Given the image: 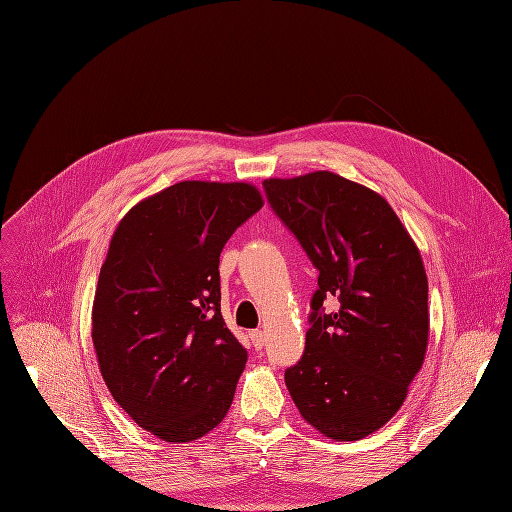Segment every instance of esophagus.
<instances>
[{
  "instance_id": "obj_1",
  "label": "esophagus",
  "mask_w": 512,
  "mask_h": 512,
  "mask_svg": "<svg viewBox=\"0 0 512 512\" xmlns=\"http://www.w3.org/2000/svg\"><path fill=\"white\" fill-rule=\"evenodd\" d=\"M249 338H251V342H253V346L257 348V351H261L263 344H265V334H263L261 330H253V332L249 334Z\"/></svg>"
}]
</instances>
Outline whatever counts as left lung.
<instances>
[{
  "label": "left lung",
  "instance_id": "8db88e82",
  "mask_svg": "<svg viewBox=\"0 0 512 512\" xmlns=\"http://www.w3.org/2000/svg\"><path fill=\"white\" fill-rule=\"evenodd\" d=\"M263 188L319 272L307 346L286 369V388L319 434L361 440L402 407L425 359L419 249L382 195L334 172L270 178Z\"/></svg>",
  "mask_w": 512,
  "mask_h": 512
}]
</instances>
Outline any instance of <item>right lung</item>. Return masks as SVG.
<instances>
[{"instance_id": "add662e5", "label": "right lung", "mask_w": 512, "mask_h": 512, "mask_svg": "<svg viewBox=\"0 0 512 512\" xmlns=\"http://www.w3.org/2000/svg\"><path fill=\"white\" fill-rule=\"evenodd\" d=\"M263 207L247 182L184 180L120 220L93 301L105 386L139 427L193 442L226 417L247 351L226 328L220 253Z\"/></svg>"}]
</instances>
